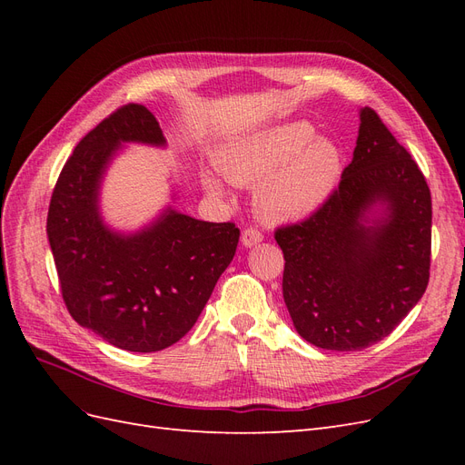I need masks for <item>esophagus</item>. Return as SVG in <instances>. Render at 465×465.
<instances>
[{
  "mask_svg": "<svg viewBox=\"0 0 465 465\" xmlns=\"http://www.w3.org/2000/svg\"><path fill=\"white\" fill-rule=\"evenodd\" d=\"M262 241H263V236H262V232H260L258 229H244V231H242L241 242H242V246H244V248L256 246V244H260Z\"/></svg>",
  "mask_w": 465,
  "mask_h": 465,
  "instance_id": "obj_1",
  "label": "esophagus"
}]
</instances>
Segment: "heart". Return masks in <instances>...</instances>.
<instances>
[{
	"mask_svg": "<svg viewBox=\"0 0 465 465\" xmlns=\"http://www.w3.org/2000/svg\"><path fill=\"white\" fill-rule=\"evenodd\" d=\"M223 176L238 186H256L260 219L272 224L299 223L326 203L343 174V151L316 135L304 120L281 122L232 137L217 153ZM205 188L221 195L223 182L203 176Z\"/></svg>",
	"mask_w": 465,
	"mask_h": 465,
	"instance_id": "1",
	"label": "heart"
}]
</instances>
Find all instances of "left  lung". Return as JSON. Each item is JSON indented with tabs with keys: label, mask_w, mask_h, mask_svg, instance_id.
<instances>
[{
	"label": "left lung",
	"mask_w": 465,
	"mask_h": 465,
	"mask_svg": "<svg viewBox=\"0 0 465 465\" xmlns=\"http://www.w3.org/2000/svg\"><path fill=\"white\" fill-rule=\"evenodd\" d=\"M430 224L423 173L376 112L361 108L340 188L312 217L275 232L294 330L330 351L384 340L429 285Z\"/></svg>",
	"instance_id": "obj_1"
}]
</instances>
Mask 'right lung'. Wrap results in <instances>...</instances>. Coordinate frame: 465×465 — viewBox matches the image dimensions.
<instances>
[{
    "label": "right lung",
    "mask_w": 465,
    "mask_h": 465,
    "mask_svg": "<svg viewBox=\"0 0 465 465\" xmlns=\"http://www.w3.org/2000/svg\"><path fill=\"white\" fill-rule=\"evenodd\" d=\"M125 145L166 149L159 122L142 104L116 110L81 139L54 188L46 232L79 326L118 349L153 353L192 330L234 258L241 231L182 213L174 190L143 227H112L101 193Z\"/></svg>",
    "instance_id": "right-lung-1"
}]
</instances>
